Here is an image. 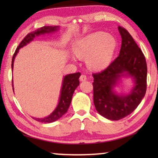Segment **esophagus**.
<instances>
[{"label": "esophagus", "instance_id": "34e87169", "mask_svg": "<svg viewBox=\"0 0 158 158\" xmlns=\"http://www.w3.org/2000/svg\"><path fill=\"white\" fill-rule=\"evenodd\" d=\"M79 79H80V81H86L87 77H86V76L85 75V74H81V75L80 76Z\"/></svg>", "mask_w": 158, "mask_h": 158}]
</instances>
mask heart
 <instances>
[{
  "instance_id": "obj_1",
  "label": "heart",
  "mask_w": 158,
  "mask_h": 158,
  "mask_svg": "<svg viewBox=\"0 0 158 158\" xmlns=\"http://www.w3.org/2000/svg\"><path fill=\"white\" fill-rule=\"evenodd\" d=\"M116 48V41L111 35L98 31L79 40L74 52L79 58H86V64L95 71L105 69L111 63Z\"/></svg>"
}]
</instances>
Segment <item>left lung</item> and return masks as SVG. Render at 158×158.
Returning <instances> with one entry per match:
<instances>
[{
  "instance_id": "left-lung-1",
  "label": "left lung",
  "mask_w": 158,
  "mask_h": 158,
  "mask_svg": "<svg viewBox=\"0 0 158 158\" xmlns=\"http://www.w3.org/2000/svg\"><path fill=\"white\" fill-rule=\"evenodd\" d=\"M122 44L119 56L105 70L93 74V102L101 116L118 121L137 107L146 91L147 65L145 56L127 30L118 26ZM132 77L134 87L128 94L113 90L122 77Z\"/></svg>"
}]
</instances>
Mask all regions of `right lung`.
I'll return each mask as SVG.
<instances>
[{
    "mask_svg": "<svg viewBox=\"0 0 158 158\" xmlns=\"http://www.w3.org/2000/svg\"><path fill=\"white\" fill-rule=\"evenodd\" d=\"M59 26H43V27L40 28L37 31L28 33L26 35L21 43L19 45L18 47L16 49L15 52L13 55L12 60V70H13V67H14V60L16 56L19 52V50L23 47L26 46V44L30 43L31 41L33 40V39L35 37H37L41 35H44L46 33H54V32L59 30ZM81 73H77L74 74H69L68 75L64 77L62 84V88L60 90V95L59 98V102L56 106V108L54 109L52 114L42 118H39L33 117V119L36 120L37 121L42 122V123H53L60 118L62 117L68 110V108L70 105L72 98H73V93L74 90L79 85V78ZM14 85H13L12 81V89L14 90Z\"/></svg>",
    "mask_w": 158,
    "mask_h": 158,
    "instance_id": "add662e5",
    "label": "right lung"
}]
</instances>
